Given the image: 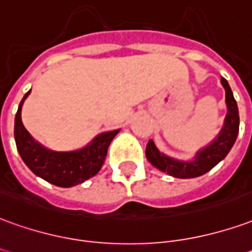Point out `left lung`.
Segmentation results:
<instances>
[{
    "mask_svg": "<svg viewBox=\"0 0 252 252\" xmlns=\"http://www.w3.org/2000/svg\"><path fill=\"white\" fill-rule=\"evenodd\" d=\"M221 83L224 86L225 94H226L228 114H226L224 128L220 133V136L209 147L199 151L195 157V159L191 162H180V161H176L163 156L157 150L154 142L149 140L147 147H146V157L156 168L173 177L192 179V177L205 175L206 172L214 168L221 159H224L226 157L239 133V110H237V103L233 98L232 90L224 77H221Z\"/></svg>",
    "mask_w": 252,
    "mask_h": 252,
    "instance_id": "1",
    "label": "left lung"
}]
</instances>
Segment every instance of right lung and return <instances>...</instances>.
I'll return each mask as SVG.
<instances>
[{
  "label": "right lung",
  "instance_id": "right-lung-1",
  "mask_svg": "<svg viewBox=\"0 0 252 252\" xmlns=\"http://www.w3.org/2000/svg\"><path fill=\"white\" fill-rule=\"evenodd\" d=\"M31 90L24 95L15 117L16 147L24 163L43 180L59 187H73L95 176L105 162L108 147L117 131L98 135L82 150L57 153L42 147L34 142L22 123V105Z\"/></svg>",
  "mask_w": 252,
  "mask_h": 252
}]
</instances>
